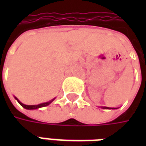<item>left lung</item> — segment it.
Returning a JSON list of instances; mask_svg holds the SVG:
<instances>
[{"mask_svg": "<svg viewBox=\"0 0 146 146\" xmlns=\"http://www.w3.org/2000/svg\"><path fill=\"white\" fill-rule=\"evenodd\" d=\"M101 108H102V109H105V110H108V109H113V108H109V107H106V106H102Z\"/></svg>", "mask_w": 146, "mask_h": 146, "instance_id": "8db88e82", "label": "left lung"}]
</instances>
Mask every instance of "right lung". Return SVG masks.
I'll return each mask as SVG.
<instances>
[{
  "label": "right lung",
  "instance_id": "add662e5",
  "mask_svg": "<svg viewBox=\"0 0 146 146\" xmlns=\"http://www.w3.org/2000/svg\"><path fill=\"white\" fill-rule=\"evenodd\" d=\"M15 98L17 100L18 102H19V103L23 107L25 108V109H27V110H36V109H39V108L44 107V106H48L49 104H51V102L54 100V98H53L52 100L48 102H44V103H41V104L36 105V106H28V105H25L23 104V103H22V102H21L19 101L17 98H16V97H15Z\"/></svg>",
  "mask_w": 146,
  "mask_h": 146
}]
</instances>
